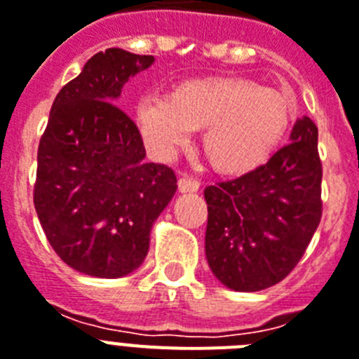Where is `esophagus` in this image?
Returning a JSON list of instances; mask_svg holds the SVG:
<instances>
[{
  "instance_id": "34e87169",
  "label": "esophagus",
  "mask_w": 359,
  "mask_h": 359,
  "mask_svg": "<svg viewBox=\"0 0 359 359\" xmlns=\"http://www.w3.org/2000/svg\"><path fill=\"white\" fill-rule=\"evenodd\" d=\"M177 187H180V192H196L200 189V183L191 176H182L177 182Z\"/></svg>"
}]
</instances>
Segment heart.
Wrapping results in <instances>:
<instances>
[{
  "instance_id": "b5f03b06",
  "label": "heart",
  "mask_w": 359,
  "mask_h": 359,
  "mask_svg": "<svg viewBox=\"0 0 359 359\" xmlns=\"http://www.w3.org/2000/svg\"><path fill=\"white\" fill-rule=\"evenodd\" d=\"M137 126L159 159H172L203 130V150L224 174H248L273 156L293 119L288 95L242 79L192 80L172 95H144Z\"/></svg>"
}]
</instances>
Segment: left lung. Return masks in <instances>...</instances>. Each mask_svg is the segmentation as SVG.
Masks as SVG:
<instances>
[{
  "mask_svg": "<svg viewBox=\"0 0 359 359\" xmlns=\"http://www.w3.org/2000/svg\"><path fill=\"white\" fill-rule=\"evenodd\" d=\"M321 177L318 126L303 117L266 165L207 187L205 257L216 279L235 292L280 283L319 226Z\"/></svg>",
  "mask_w": 359,
  "mask_h": 359,
  "instance_id": "1",
  "label": "left lung"
}]
</instances>
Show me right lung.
Segmentation results:
<instances>
[{
	"label": "right lung",
	"mask_w": 359,
	"mask_h": 359,
	"mask_svg": "<svg viewBox=\"0 0 359 359\" xmlns=\"http://www.w3.org/2000/svg\"><path fill=\"white\" fill-rule=\"evenodd\" d=\"M154 56L97 53L51 106L38 147L34 207L67 266L119 279L143 264L150 231L176 192L172 168L144 161L137 126L115 102Z\"/></svg>",
	"instance_id": "add662e5"
}]
</instances>
